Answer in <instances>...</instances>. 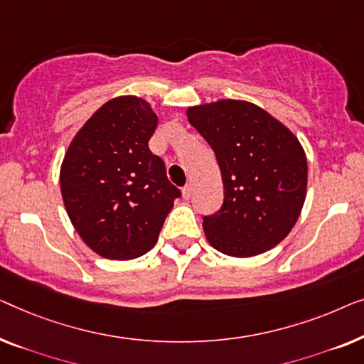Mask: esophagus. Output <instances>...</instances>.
Segmentation results:
<instances>
[{"instance_id": "1", "label": "esophagus", "mask_w": 364, "mask_h": 364, "mask_svg": "<svg viewBox=\"0 0 364 364\" xmlns=\"http://www.w3.org/2000/svg\"><path fill=\"white\" fill-rule=\"evenodd\" d=\"M191 194H193V184L188 183L186 186L183 188V198L184 199H189V198H191Z\"/></svg>"}]
</instances>
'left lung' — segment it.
<instances>
[{
	"instance_id": "left-lung-1",
	"label": "left lung",
	"mask_w": 364,
	"mask_h": 364,
	"mask_svg": "<svg viewBox=\"0 0 364 364\" xmlns=\"http://www.w3.org/2000/svg\"><path fill=\"white\" fill-rule=\"evenodd\" d=\"M188 120L216 155L224 203L203 218L204 234L219 252L252 257L291 231L306 194V156L285 125L244 100L189 107Z\"/></svg>"
}]
</instances>
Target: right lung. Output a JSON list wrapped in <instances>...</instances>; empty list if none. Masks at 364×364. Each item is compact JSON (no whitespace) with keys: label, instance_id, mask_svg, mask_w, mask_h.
<instances>
[{"label":"right lung","instance_id":"right-lung-1","mask_svg":"<svg viewBox=\"0 0 364 364\" xmlns=\"http://www.w3.org/2000/svg\"><path fill=\"white\" fill-rule=\"evenodd\" d=\"M156 124L146 100L117 97L85 122L64 156L65 211L84 242L105 259L146 254L181 196L148 148Z\"/></svg>","mask_w":364,"mask_h":364}]
</instances>
